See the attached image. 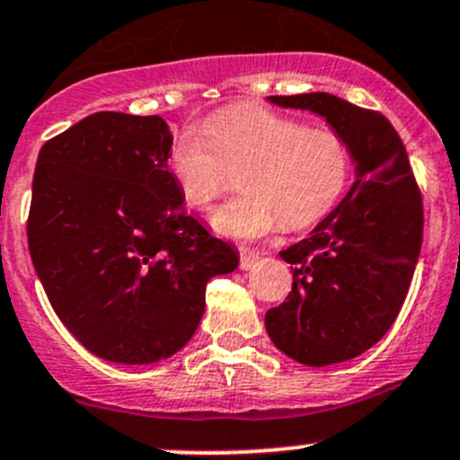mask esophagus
I'll return each instance as SVG.
<instances>
[{
	"label": "esophagus",
	"instance_id": "1",
	"mask_svg": "<svg viewBox=\"0 0 460 460\" xmlns=\"http://www.w3.org/2000/svg\"><path fill=\"white\" fill-rule=\"evenodd\" d=\"M258 258H261V256H258L256 252L241 250V270H243V271H250L252 267H254L256 262H258Z\"/></svg>",
	"mask_w": 460,
	"mask_h": 460
}]
</instances>
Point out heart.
Wrapping results in <instances>:
<instances>
[{
    "label": "heart",
    "instance_id": "heart-1",
    "mask_svg": "<svg viewBox=\"0 0 460 460\" xmlns=\"http://www.w3.org/2000/svg\"><path fill=\"white\" fill-rule=\"evenodd\" d=\"M352 149L341 134L252 108H232L187 128L169 149L167 167L182 202L208 210L239 173L243 195L221 206L210 224L219 234L254 241L276 228H306L343 198Z\"/></svg>",
    "mask_w": 460,
    "mask_h": 460
}]
</instances>
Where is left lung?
<instances>
[{"mask_svg":"<svg viewBox=\"0 0 460 460\" xmlns=\"http://www.w3.org/2000/svg\"><path fill=\"white\" fill-rule=\"evenodd\" d=\"M267 102L326 119L352 149V187L306 239L280 252L293 265V288L265 314L280 352L326 367L356 358L394 326L421 250V195L406 149L380 112L330 93Z\"/></svg>","mask_w":460,"mask_h":460,"instance_id":"8db88e82","label":"left lung"}]
</instances>
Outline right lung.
<instances>
[{"instance_id":"add662e5","label":"right lung","mask_w":460,"mask_h":460,"mask_svg":"<svg viewBox=\"0 0 460 460\" xmlns=\"http://www.w3.org/2000/svg\"><path fill=\"white\" fill-rule=\"evenodd\" d=\"M161 117L95 112L39 152L28 219L36 276L60 322L111 363L152 365L189 343L206 282L239 252L184 210Z\"/></svg>"}]
</instances>
